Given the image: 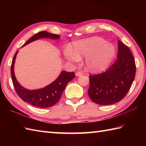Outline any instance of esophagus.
Returning a JSON list of instances; mask_svg holds the SVG:
<instances>
[{
	"mask_svg": "<svg viewBox=\"0 0 146 146\" xmlns=\"http://www.w3.org/2000/svg\"><path fill=\"white\" fill-rule=\"evenodd\" d=\"M75 75L76 76H80L82 75V72H76Z\"/></svg>",
	"mask_w": 146,
	"mask_h": 146,
	"instance_id": "34e87169",
	"label": "esophagus"
}]
</instances>
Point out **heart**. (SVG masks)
Masks as SVG:
<instances>
[{
    "label": "heart",
    "mask_w": 146,
    "mask_h": 146,
    "mask_svg": "<svg viewBox=\"0 0 146 146\" xmlns=\"http://www.w3.org/2000/svg\"><path fill=\"white\" fill-rule=\"evenodd\" d=\"M116 53L114 45L105 39L94 37L73 42L70 51L64 52L68 60L77 62L86 57L85 65L87 70L94 72L107 70L113 60Z\"/></svg>",
    "instance_id": "heart-1"
}]
</instances>
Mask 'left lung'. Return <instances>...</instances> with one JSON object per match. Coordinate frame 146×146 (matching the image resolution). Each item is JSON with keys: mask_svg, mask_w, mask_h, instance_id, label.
Segmentation results:
<instances>
[{"mask_svg": "<svg viewBox=\"0 0 146 146\" xmlns=\"http://www.w3.org/2000/svg\"><path fill=\"white\" fill-rule=\"evenodd\" d=\"M117 60L105 72L90 76L88 94L98 105L117 103L124 98L135 78L134 56L127 46L118 40Z\"/></svg>", "mask_w": 146, "mask_h": 146, "instance_id": "obj_1", "label": "left lung"}]
</instances>
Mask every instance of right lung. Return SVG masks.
Segmentation results:
<instances>
[{
  "mask_svg": "<svg viewBox=\"0 0 146 146\" xmlns=\"http://www.w3.org/2000/svg\"><path fill=\"white\" fill-rule=\"evenodd\" d=\"M42 38L58 40L60 38V36L46 31L39 32L31 38L23 46V47L29 44L30 42ZM18 52L19 51L15 52L13 60H12L11 73L12 83H13L15 90L19 97L24 102L36 107L44 108L52 107V105L56 104L60 99L61 96L68 82L75 78V73L73 72H67V71H63L54 82L44 87L36 90L25 88L18 82L14 73V64Z\"/></svg>",
  "mask_w": 146,
  "mask_h": 146,
  "instance_id": "obj_1",
  "label": "right lung"
}]
</instances>
